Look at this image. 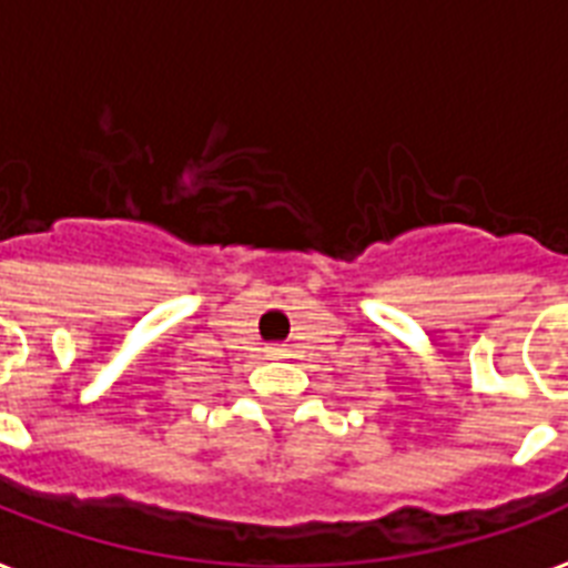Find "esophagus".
Masks as SVG:
<instances>
[{"instance_id":"1","label":"esophagus","mask_w":568,"mask_h":568,"mask_svg":"<svg viewBox=\"0 0 568 568\" xmlns=\"http://www.w3.org/2000/svg\"><path fill=\"white\" fill-rule=\"evenodd\" d=\"M267 356H271V359H285V347H267Z\"/></svg>"}]
</instances>
